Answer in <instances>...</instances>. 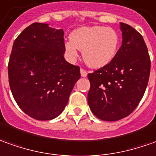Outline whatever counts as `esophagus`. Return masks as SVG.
Wrapping results in <instances>:
<instances>
[{"label": "esophagus", "mask_w": 156, "mask_h": 156, "mask_svg": "<svg viewBox=\"0 0 156 156\" xmlns=\"http://www.w3.org/2000/svg\"><path fill=\"white\" fill-rule=\"evenodd\" d=\"M80 73H81V76H82V77H86L87 74H88L86 71L84 69H83V68L80 69Z\"/></svg>", "instance_id": "obj_1"}]
</instances>
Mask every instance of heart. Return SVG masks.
<instances>
[{
  "mask_svg": "<svg viewBox=\"0 0 156 156\" xmlns=\"http://www.w3.org/2000/svg\"><path fill=\"white\" fill-rule=\"evenodd\" d=\"M65 48L71 60L78 57V50L83 51L84 62L92 68H101L114 59L119 47L118 32L112 27L96 25L74 30Z\"/></svg>",
  "mask_w": 156,
  "mask_h": 156,
  "instance_id": "heart-1",
  "label": "heart"
}]
</instances>
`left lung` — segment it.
Segmentation results:
<instances>
[{
  "instance_id": "obj_1",
  "label": "left lung",
  "mask_w": 156,
  "mask_h": 156,
  "mask_svg": "<svg viewBox=\"0 0 156 156\" xmlns=\"http://www.w3.org/2000/svg\"><path fill=\"white\" fill-rule=\"evenodd\" d=\"M122 45L111 62L88 74V103L96 117L116 121L131 114L144 95L150 58L144 40L131 25L120 23Z\"/></svg>"
}]
</instances>
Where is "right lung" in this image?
<instances>
[{
  "label": "right lung",
  "mask_w": 156,
  "mask_h": 156,
  "mask_svg": "<svg viewBox=\"0 0 156 156\" xmlns=\"http://www.w3.org/2000/svg\"><path fill=\"white\" fill-rule=\"evenodd\" d=\"M64 30L33 23L13 42L8 62V81L18 106L30 117L50 120L60 115L80 67L64 59Z\"/></svg>",
  "instance_id": "obj_1"
}]
</instances>
